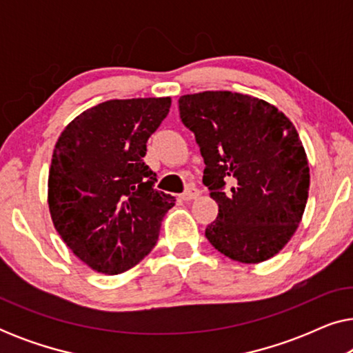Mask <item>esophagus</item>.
Segmentation results:
<instances>
[{
    "label": "esophagus",
    "mask_w": 353,
    "mask_h": 353,
    "mask_svg": "<svg viewBox=\"0 0 353 353\" xmlns=\"http://www.w3.org/2000/svg\"><path fill=\"white\" fill-rule=\"evenodd\" d=\"M199 196V190L197 188H188V190L180 196L181 201H192Z\"/></svg>",
    "instance_id": "34e87169"
}]
</instances>
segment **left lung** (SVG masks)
Listing matches in <instances>:
<instances>
[{
  "mask_svg": "<svg viewBox=\"0 0 353 353\" xmlns=\"http://www.w3.org/2000/svg\"><path fill=\"white\" fill-rule=\"evenodd\" d=\"M178 104L204 157L202 181L219 204L205 238L236 262L272 259L296 233L308 199L310 168L296 127L249 94L202 91Z\"/></svg>",
  "mask_w": 353,
  "mask_h": 353,
  "instance_id": "left-lung-1",
  "label": "left lung"
}]
</instances>
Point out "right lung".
Wrapping results in <instances>:
<instances>
[{"instance_id":"right-lung-1","label":"right lung","mask_w":353,"mask_h":353,"mask_svg":"<svg viewBox=\"0 0 353 353\" xmlns=\"http://www.w3.org/2000/svg\"><path fill=\"white\" fill-rule=\"evenodd\" d=\"M170 98L110 99L81 112L57 139L48 176L54 228L81 262L119 274L156 245L175 197L154 190L146 143Z\"/></svg>"}]
</instances>
